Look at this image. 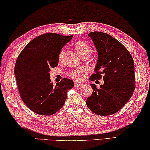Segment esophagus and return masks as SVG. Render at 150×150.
I'll list each match as a JSON object with an SVG mask.
<instances>
[{"label":"esophagus","mask_w":150,"mask_h":150,"mask_svg":"<svg viewBox=\"0 0 150 150\" xmlns=\"http://www.w3.org/2000/svg\"><path fill=\"white\" fill-rule=\"evenodd\" d=\"M82 85V83H80V82H74V86L75 87H80Z\"/></svg>","instance_id":"1"}]
</instances>
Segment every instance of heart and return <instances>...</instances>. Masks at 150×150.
I'll list each match as a JSON object with an SVG mask.
<instances>
[{
    "mask_svg": "<svg viewBox=\"0 0 150 150\" xmlns=\"http://www.w3.org/2000/svg\"><path fill=\"white\" fill-rule=\"evenodd\" d=\"M76 49L78 53L80 55L82 54H84L85 52H90L91 53L92 50L91 48L89 46H88L87 44H86L85 42L82 41H79L75 45ZM64 55V50H62L60 51V54H59V56L58 58L59 60H61L62 58V56ZM85 70H76V71H74L72 73H71V76L72 77L74 78H76V79H80L82 78V72H84Z\"/></svg>",
    "mask_w": 150,
    "mask_h": 150,
    "instance_id": "obj_1",
    "label": "heart"
}]
</instances>
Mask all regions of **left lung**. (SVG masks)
I'll use <instances>...</instances> for the list:
<instances>
[{
    "instance_id": "1",
    "label": "left lung",
    "mask_w": 150,
    "mask_h": 150,
    "mask_svg": "<svg viewBox=\"0 0 150 150\" xmlns=\"http://www.w3.org/2000/svg\"><path fill=\"white\" fill-rule=\"evenodd\" d=\"M98 52V60L90 80L104 82L100 87L90 84L93 92L86 100L88 108L99 116L114 114L130 99L135 89L134 62L121 42L109 34L92 32L88 34Z\"/></svg>"
}]
</instances>
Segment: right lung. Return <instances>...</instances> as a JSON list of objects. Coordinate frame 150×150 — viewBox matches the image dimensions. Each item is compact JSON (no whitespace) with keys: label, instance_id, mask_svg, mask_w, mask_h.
Returning a JSON list of instances; mask_svg holds the SVG:
<instances>
[{"label":"right lung","instance_id":"obj_1","mask_svg":"<svg viewBox=\"0 0 150 150\" xmlns=\"http://www.w3.org/2000/svg\"><path fill=\"white\" fill-rule=\"evenodd\" d=\"M72 36L42 34L24 47L16 60L14 74L21 97L29 109L41 116L58 112L74 85L72 80L63 78L54 86L50 79V69L58 66L59 54Z\"/></svg>","mask_w":150,"mask_h":150}]
</instances>
